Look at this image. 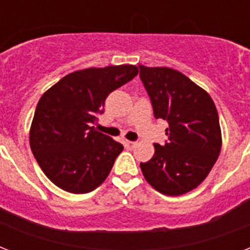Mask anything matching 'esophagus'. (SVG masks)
Returning a JSON list of instances; mask_svg holds the SVG:
<instances>
[{"label":"esophagus","mask_w":250,"mask_h":250,"mask_svg":"<svg viewBox=\"0 0 250 250\" xmlns=\"http://www.w3.org/2000/svg\"><path fill=\"white\" fill-rule=\"evenodd\" d=\"M136 141H125V146L128 149H133L135 146H136Z\"/></svg>","instance_id":"esophagus-1"}]
</instances>
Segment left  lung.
Returning a JSON list of instances; mask_svg holds the SVG:
<instances>
[{"label":"left lung","instance_id":"1","mask_svg":"<svg viewBox=\"0 0 250 250\" xmlns=\"http://www.w3.org/2000/svg\"><path fill=\"white\" fill-rule=\"evenodd\" d=\"M139 68L154 118L168 123L167 140L154 144V156L140 164L141 171L161 193H187L208 176L221 153L218 111L209 94L182 72L141 64Z\"/></svg>","mask_w":250,"mask_h":250}]
</instances>
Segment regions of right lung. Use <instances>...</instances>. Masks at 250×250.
<instances>
[{"label":"right lung","mask_w":250,"mask_h":250,"mask_svg":"<svg viewBox=\"0 0 250 250\" xmlns=\"http://www.w3.org/2000/svg\"><path fill=\"white\" fill-rule=\"evenodd\" d=\"M137 72L132 64L86 68L68 74L42 94L29 144L44 174L61 189L88 193L107 178L123 145L93 125L107 96Z\"/></svg>","instance_id":"right-lung-1"}]
</instances>
